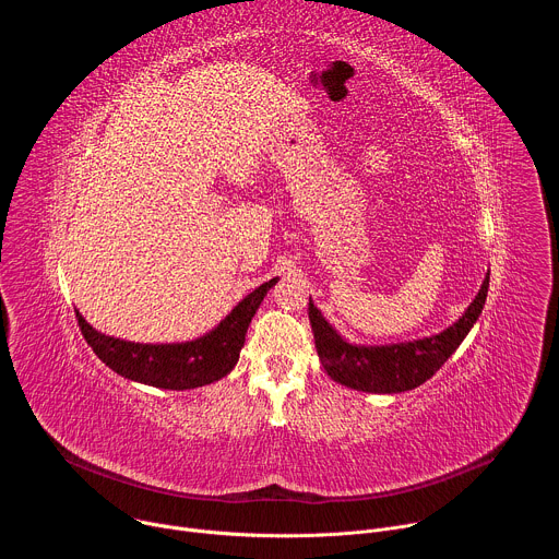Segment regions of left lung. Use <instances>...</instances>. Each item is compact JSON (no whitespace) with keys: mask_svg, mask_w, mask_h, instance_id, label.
Returning <instances> with one entry per match:
<instances>
[{"mask_svg":"<svg viewBox=\"0 0 559 559\" xmlns=\"http://www.w3.org/2000/svg\"><path fill=\"white\" fill-rule=\"evenodd\" d=\"M489 292L485 276L471 305L453 325L440 334L391 345H356L345 341L309 298V323L316 352L332 380L367 393H403L427 382L460 347L480 318Z\"/></svg>","mask_w":559,"mask_h":559,"instance_id":"1","label":"left lung"}]
</instances>
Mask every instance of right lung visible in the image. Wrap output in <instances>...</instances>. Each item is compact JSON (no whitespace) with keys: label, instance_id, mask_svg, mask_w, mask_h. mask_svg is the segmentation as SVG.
<instances>
[{"label":"right lung","instance_id":"1","mask_svg":"<svg viewBox=\"0 0 559 559\" xmlns=\"http://www.w3.org/2000/svg\"><path fill=\"white\" fill-rule=\"evenodd\" d=\"M276 283L278 278L263 283L238 302L214 330L186 343L150 345L106 336L79 311L76 323L93 352L119 376L158 389H194L216 382L234 369L252 318Z\"/></svg>","mask_w":559,"mask_h":559}]
</instances>
